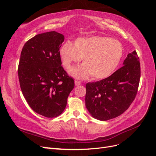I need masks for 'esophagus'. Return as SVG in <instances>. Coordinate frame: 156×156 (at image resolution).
I'll use <instances>...</instances> for the list:
<instances>
[{
  "mask_svg": "<svg viewBox=\"0 0 156 156\" xmlns=\"http://www.w3.org/2000/svg\"><path fill=\"white\" fill-rule=\"evenodd\" d=\"M81 84V83L80 82V81H75V84L76 86H79V85H80V84Z\"/></svg>",
  "mask_w": 156,
  "mask_h": 156,
  "instance_id": "obj_1",
  "label": "esophagus"
}]
</instances>
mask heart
Masks as SVG:
<instances>
[{
  "label": "heart",
  "instance_id": "b5f03b06",
  "mask_svg": "<svg viewBox=\"0 0 156 156\" xmlns=\"http://www.w3.org/2000/svg\"><path fill=\"white\" fill-rule=\"evenodd\" d=\"M64 66L69 69L82 59L83 63L69 70L72 76L84 79H104L114 72L123 55V47L119 41L108 37L94 36L80 37L74 44L68 41L59 51Z\"/></svg>",
  "mask_w": 156,
  "mask_h": 156
}]
</instances>
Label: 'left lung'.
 <instances>
[{"instance_id": "left-lung-1", "label": "left lung", "mask_w": 156, "mask_h": 156, "mask_svg": "<svg viewBox=\"0 0 156 156\" xmlns=\"http://www.w3.org/2000/svg\"><path fill=\"white\" fill-rule=\"evenodd\" d=\"M123 65L107 78L86 84L85 105L94 119L105 121L119 116L135 98L140 77L135 51L128 53Z\"/></svg>"}]
</instances>
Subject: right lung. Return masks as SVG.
<instances>
[{
	"label": "right lung",
	"mask_w": 156,
	"mask_h": 156,
	"mask_svg": "<svg viewBox=\"0 0 156 156\" xmlns=\"http://www.w3.org/2000/svg\"><path fill=\"white\" fill-rule=\"evenodd\" d=\"M64 36L55 31L37 34L21 51L18 76L28 104L37 114L58 116L65 109L74 80L62 66L59 50Z\"/></svg>",
	"instance_id": "1"
}]
</instances>
